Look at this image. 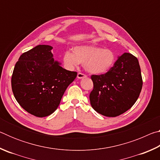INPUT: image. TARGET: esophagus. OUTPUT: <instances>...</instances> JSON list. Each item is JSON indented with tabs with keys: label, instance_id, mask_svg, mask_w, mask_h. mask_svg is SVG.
<instances>
[{
	"label": "esophagus",
	"instance_id": "obj_1",
	"mask_svg": "<svg viewBox=\"0 0 160 160\" xmlns=\"http://www.w3.org/2000/svg\"><path fill=\"white\" fill-rule=\"evenodd\" d=\"M87 76L83 73H81V72H78V75H77V78L78 79H82V78H85Z\"/></svg>",
	"mask_w": 160,
	"mask_h": 160
}]
</instances>
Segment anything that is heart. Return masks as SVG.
Wrapping results in <instances>:
<instances>
[{
	"mask_svg": "<svg viewBox=\"0 0 160 160\" xmlns=\"http://www.w3.org/2000/svg\"><path fill=\"white\" fill-rule=\"evenodd\" d=\"M116 61V55L109 48L93 45H80L72 48V53L65 51L63 63L67 69L72 70L80 63L89 73L102 75L109 72Z\"/></svg>",
	"mask_w": 160,
	"mask_h": 160,
	"instance_id": "obj_1",
	"label": "heart"
}]
</instances>
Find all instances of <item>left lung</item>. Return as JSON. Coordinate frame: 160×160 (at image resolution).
<instances>
[{
  "label": "left lung",
  "instance_id": "obj_1",
  "mask_svg": "<svg viewBox=\"0 0 160 160\" xmlns=\"http://www.w3.org/2000/svg\"><path fill=\"white\" fill-rule=\"evenodd\" d=\"M94 84L90 94L92 107L108 117L122 114L137 101L142 87L138 60L131 53L118 56L107 73L91 76Z\"/></svg>",
  "mask_w": 160,
  "mask_h": 160
}]
</instances>
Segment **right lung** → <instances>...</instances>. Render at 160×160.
Masks as SVG:
<instances>
[{
    "instance_id": "1",
    "label": "right lung",
    "mask_w": 160,
    "mask_h": 160,
    "mask_svg": "<svg viewBox=\"0 0 160 160\" xmlns=\"http://www.w3.org/2000/svg\"><path fill=\"white\" fill-rule=\"evenodd\" d=\"M49 45H38L19 58L12 75L17 102L28 113L45 117L57 109L65 91L77 76L55 61Z\"/></svg>"
}]
</instances>
